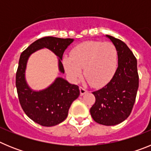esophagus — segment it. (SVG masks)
Wrapping results in <instances>:
<instances>
[{"label": "esophagus", "instance_id": "34e87169", "mask_svg": "<svg viewBox=\"0 0 151 151\" xmlns=\"http://www.w3.org/2000/svg\"><path fill=\"white\" fill-rule=\"evenodd\" d=\"M79 90H80V95L81 96L84 95L85 93H87L88 92V91L86 90V89L84 88H82V87H79Z\"/></svg>", "mask_w": 151, "mask_h": 151}]
</instances>
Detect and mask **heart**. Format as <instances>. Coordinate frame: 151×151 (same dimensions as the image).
<instances>
[{"instance_id":"1","label":"heart","mask_w":151,"mask_h":151,"mask_svg":"<svg viewBox=\"0 0 151 151\" xmlns=\"http://www.w3.org/2000/svg\"><path fill=\"white\" fill-rule=\"evenodd\" d=\"M118 57L115 46L110 42L87 41L78 44L70 56L63 59L64 69L69 77L77 82L82 76L91 85L100 87L110 82L115 74Z\"/></svg>"}]
</instances>
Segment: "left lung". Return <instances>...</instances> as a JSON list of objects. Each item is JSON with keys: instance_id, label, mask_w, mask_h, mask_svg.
<instances>
[{"instance_id": "8db88e82", "label": "left lung", "mask_w": 151, "mask_h": 151, "mask_svg": "<svg viewBox=\"0 0 151 151\" xmlns=\"http://www.w3.org/2000/svg\"><path fill=\"white\" fill-rule=\"evenodd\" d=\"M115 46L118 66L110 82L93 92L96 101L90 110L92 118L97 123L115 125L130 115L138 88L137 60L129 47L121 40L106 35Z\"/></svg>"}]
</instances>
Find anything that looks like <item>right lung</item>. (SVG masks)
Segmentation results:
<instances>
[{"mask_svg": "<svg viewBox=\"0 0 151 151\" xmlns=\"http://www.w3.org/2000/svg\"><path fill=\"white\" fill-rule=\"evenodd\" d=\"M73 38L45 37L29 45L21 54L16 75V86L19 103L28 117L42 126L50 127L63 122L68 116L72 103L80 94L78 85H72L62 77H57L48 87L35 91L31 88L26 79V70L30 56L43 48L50 50L58 58L60 73H65L63 54Z\"/></svg>", "mask_w": 151, "mask_h": 151, "instance_id": "right-lung-1", "label": "right lung"}]
</instances>
